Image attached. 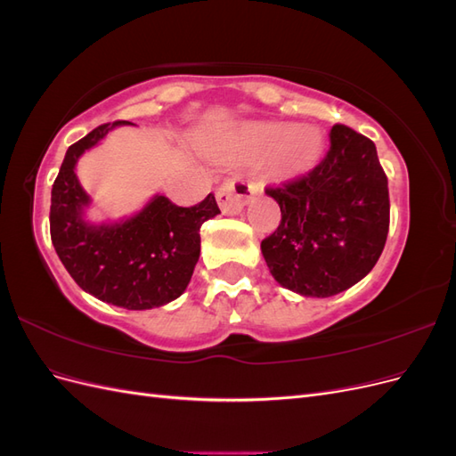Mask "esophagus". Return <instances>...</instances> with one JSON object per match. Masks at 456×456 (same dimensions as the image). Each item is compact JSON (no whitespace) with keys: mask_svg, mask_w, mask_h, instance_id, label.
Returning a JSON list of instances; mask_svg holds the SVG:
<instances>
[{"mask_svg":"<svg viewBox=\"0 0 456 456\" xmlns=\"http://www.w3.org/2000/svg\"><path fill=\"white\" fill-rule=\"evenodd\" d=\"M258 186L243 176H233L216 190V201L224 215H238L256 194Z\"/></svg>","mask_w":456,"mask_h":456,"instance_id":"34e87169","label":"esophagus"}]
</instances>
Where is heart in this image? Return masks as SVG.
Here are the masks:
<instances>
[{
  "label": "heart",
  "mask_w": 456,
  "mask_h": 456,
  "mask_svg": "<svg viewBox=\"0 0 456 456\" xmlns=\"http://www.w3.org/2000/svg\"><path fill=\"white\" fill-rule=\"evenodd\" d=\"M241 154L247 158H272L278 171L295 173L308 167L323 150V133L310 123L289 126L281 121H256L241 129Z\"/></svg>",
  "instance_id": "1"
}]
</instances>
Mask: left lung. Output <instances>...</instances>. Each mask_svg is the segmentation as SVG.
Returning a JSON list of instances; mask_svg holds the SVG:
<instances>
[{
    "mask_svg": "<svg viewBox=\"0 0 456 456\" xmlns=\"http://www.w3.org/2000/svg\"><path fill=\"white\" fill-rule=\"evenodd\" d=\"M325 158L266 194L281 223L260 249L273 280L302 297H333L377 265L390 228L388 178L367 136L333 126Z\"/></svg>",
    "mask_w": 456,
    "mask_h": 456,
    "instance_id": "obj_1",
    "label": "left lung"
}]
</instances>
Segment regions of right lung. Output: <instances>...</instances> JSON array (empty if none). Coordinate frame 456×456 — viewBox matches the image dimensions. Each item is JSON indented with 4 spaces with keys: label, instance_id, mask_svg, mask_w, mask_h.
I'll list each match as a JSON object with an SVG mask.
<instances>
[{
    "label": "right lung",
    "instance_id": "right-lung-1",
    "mask_svg": "<svg viewBox=\"0 0 456 456\" xmlns=\"http://www.w3.org/2000/svg\"><path fill=\"white\" fill-rule=\"evenodd\" d=\"M118 126L133 123H104L66 150L51 190V241L86 293L127 310H150L186 291L200 258V228L220 209L213 194L194 207L154 196L131 218L87 223L91 198L77 181L76 163Z\"/></svg>",
    "mask_w": 456,
    "mask_h": 456
}]
</instances>
